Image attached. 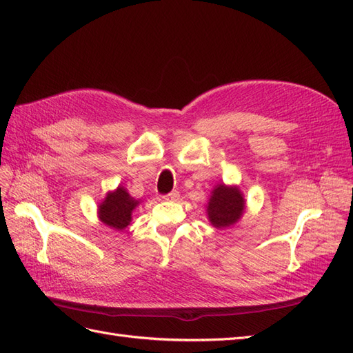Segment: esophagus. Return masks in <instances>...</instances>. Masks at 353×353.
<instances>
[{
  "label": "esophagus",
  "instance_id": "esophagus-1",
  "mask_svg": "<svg viewBox=\"0 0 353 353\" xmlns=\"http://www.w3.org/2000/svg\"><path fill=\"white\" fill-rule=\"evenodd\" d=\"M163 199L168 200V201H176L179 199V193H178V191H170L169 194L163 196Z\"/></svg>",
  "mask_w": 353,
  "mask_h": 353
}]
</instances>
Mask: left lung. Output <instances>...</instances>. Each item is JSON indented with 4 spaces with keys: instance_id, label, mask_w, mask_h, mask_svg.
<instances>
[{
    "instance_id": "8db88e82",
    "label": "left lung",
    "mask_w": 353,
    "mask_h": 353,
    "mask_svg": "<svg viewBox=\"0 0 353 353\" xmlns=\"http://www.w3.org/2000/svg\"><path fill=\"white\" fill-rule=\"evenodd\" d=\"M245 201L239 187L219 184L212 191L208 203V218L215 228H228L244 213Z\"/></svg>"
}]
</instances>
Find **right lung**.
<instances>
[{
	"mask_svg": "<svg viewBox=\"0 0 353 353\" xmlns=\"http://www.w3.org/2000/svg\"><path fill=\"white\" fill-rule=\"evenodd\" d=\"M140 205V200L130 196L125 187H117L109 191L104 200L99 205V218L105 227L116 231H122L132 221V210Z\"/></svg>",
	"mask_w": 353,
	"mask_h": 353,
	"instance_id": "1",
	"label": "right lung"
}]
</instances>
